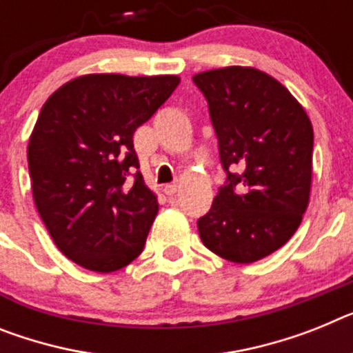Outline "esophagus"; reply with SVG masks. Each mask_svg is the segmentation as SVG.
I'll return each instance as SVG.
<instances>
[{"instance_id":"34e87169","label":"esophagus","mask_w":353,"mask_h":353,"mask_svg":"<svg viewBox=\"0 0 353 353\" xmlns=\"http://www.w3.org/2000/svg\"><path fill=\"white\" fill-rule=\"evenodd\" d=\"M176 191H179V185H176V183H170V185H165L164 188V192L168 196H173Z\"/></svg>"}]
</instances>
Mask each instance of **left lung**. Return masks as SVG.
I'll list each match as a JSON object with an SVG mask.
<instances>
[{
	"mask_svg": "<svg viewBox=\"0 0 353 353\" xmlns=\"http://www.w3.org/2000/svg\"><path fill=\"white\" fill-rule=\"evenodd\" d=\"M209 103L227 182L198 219L203 245L237 264L284 246L309 205L314 134L305 110L270 74L254 68L192 77Z\"/></svg>",
	"mask_w": 353,
	"mask_h": 353,
	"instance_id": "8db88e82",
	"label": "left lung"
}]
</instances>
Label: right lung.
Instances as JSON below:
<instances>
[{"label": "right lung", "instance_id": "right-lung-1", "mask_svg": "<svg viewBox=\"0 0 353 353\" xmlns=\"http://www.w3.org/2000/svg\"><path fill=\"white\" fill-rule=\"evenodd\" d=\"M180 83L174 74H85L48 98L28 143L41 219L68 259L110 273L139 257L159 212L134 132Z\"/></svg>", "mask_w": 353, "mask_h": 353}]
</instances>
